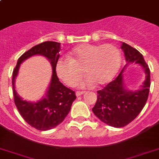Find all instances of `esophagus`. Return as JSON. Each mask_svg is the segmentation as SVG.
Listing matches in <instances>:
<instances>
[{"instance_id": "1", "label": "esophagus", "mask_w": 159, "mask_h": 159, "mask_svg": "<svg viewBox=\"0 0 159 159\" xmlns=\"http://www.w3.org/2000/svg\"><path fill=\"white\" fill-rule=\"evenodd\" d=\"M84 93H85V92H82V91H77V92H76V96L79 97L81 96V95L83 94Z\"/></svg>"}]
</instances>
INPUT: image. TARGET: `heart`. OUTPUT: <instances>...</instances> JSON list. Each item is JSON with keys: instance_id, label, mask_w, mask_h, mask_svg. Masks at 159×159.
<instances>
[{"instance_id": "heart-1", "label": "heart", "mask_w": 159, "mask_h": 159, "mask_svg": "<svg viewBox=\"0 0 159 159\" xmlns=\"http://www.w3.org/2000/svg\"><path fill=\"white\" fill-rule=\"evenodd\" d=\"M121 65L120 49L113 44H81L68 53V58H59L55 65L56 74L69 86L76 84L82 73L86 78L80 86L109 83L118 74Z\"/></svg>"}]
</instances>
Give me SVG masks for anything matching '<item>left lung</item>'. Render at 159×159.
I'll use <instances>...</instances> for the list:
<instances>
[{"mask_svg": "<svg viewBox=\"0 0 159 159\" xmlns=\"http://www.w3.org/2000/svg\"><path fill=\"white\" fill-rule=\"evenodd\" d=\"M121 48L127 63L114 81L98 91L96 104L92 109L102 122L116 128L128 125L140 114L148 98L150 86V69L142 53L124 42ZM129 63L139 64L146 74L143 85L134 91H129L124 82V70Z\"/></svg>", "mask_w": 159, "mask_h": 159, "instance_id": "obj_1", "label": "left lung"}]
</instances>
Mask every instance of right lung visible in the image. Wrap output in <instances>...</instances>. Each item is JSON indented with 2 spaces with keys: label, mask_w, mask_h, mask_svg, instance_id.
Listing matches in <instances>:
<instances>
[{
  "label": "right lung",
  "mask_w": 159,
  "mask_h": 159,
  "mask_svg": "<svg viewBox=\"0 0 159 159\" xmlns=\"http://www.w3.org/2000/svg\"><path fill=\"white\" fill-rule=\"evenodd\" d=\"M60 43L45 41L37 45L19 57L13 72V92L16 108L25 121L38 130H49L61 123L71 109L76 99L75 92L65 86L57 78L55 65L59 59ZM35 55L46 57L52 66V77L46 96L41 100L32 103L23 100L15 89V80L20 64L26 59Z\"/></svg>",
  "instance_id": "add662e5"
}]
</instances>
